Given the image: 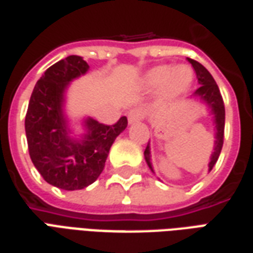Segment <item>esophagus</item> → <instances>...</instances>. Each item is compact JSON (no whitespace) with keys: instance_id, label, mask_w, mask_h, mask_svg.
<instances>
[{"instance_id":"esophagus-1","label":"esophagus","mask_w":253,"mask_h":253,"mask_svg":"<svg viewBox=\"0 0 253 253\" xmlns=\"http://www.w3.org/2000/svg\"><path fill=\"white\" fill-rule=\"evenodd\" d=\"M144 119V115L139 109H131L128 115H127V121H128V125H134L137 122L142 121Z\"/></svg>"}]
</instances>
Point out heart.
<instances>
[{"label": "heart", "instance_id": "1", "mask_svg": "<svg viewBox=\"0 0 253 253\" xmlns=\"http://www.w3.org/2000/svg\"><path fill=\"white\" fill-rule=\"evenodd\" d=\"M193 84V71L186 64L156 65L145 72L139 84L146 90L159 89L163 100H172L181 96Z\"/></svg>", "mask_w": 253, "mask_h": 253}]
</instances>
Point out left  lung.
Segmentation results:
<instances>
[{
  "instance_id": "8db88e82",
  "label": "left lung",
  "mask_w": 253,
  "mask_h": 253,
  "mask_svg": "<svg viewBox=\"0 0 253 253\" xmlns=\"http://www.w3.org/2000/svg\"><path fill=\"white\" fill-rule=\"evenodd\" d=\"M188 61L193 67L196 77L199 79L200 87L196 90L193 93L194 98H199L201 102L206 104V107L208 108V112L212 116V125L213 130H215V141H213V152L211 153L210 157V163H208V171H211L215 163L218 162V157L222 151L223 146V135H225V104L220 96V91L215 79L212 75L208 72L204 65H201L200 63H197L196 60L188 59ZM190 97V98H192ZM145 160L146 164L149 166L152 172H155V169L152 167L151 162V145L148 142L146 149L144 152Z\"/></svg>"
}]
</instances>
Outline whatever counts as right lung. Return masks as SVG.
<instances>
[{
    "label": "right lung",
    "mask_w": 253,
    "mask_h": 253,
    "mask_svg": "<svg viewBox=\"0 0 253 253\" xmlns=\"http://www.w3.org/2000/svg\"><path fill=\"white\" fill-rule=\"evenodd\" d=\"M87 71L89 64L75 54L49 67L33 90L24 122L35 169L47 183L64 190L84 189L96 181L114 141L127 127L126 116L112 126L84 118V132L72 135L65 93L74 79Z\"/></svg>",
    "instance_id": "right-lung-1"
}]
</instances>
